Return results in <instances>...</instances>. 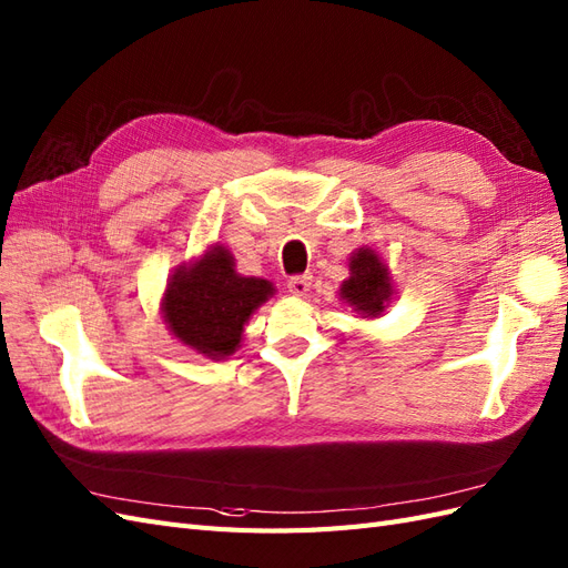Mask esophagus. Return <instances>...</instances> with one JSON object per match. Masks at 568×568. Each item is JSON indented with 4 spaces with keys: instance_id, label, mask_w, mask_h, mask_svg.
Masks as SVG:
<instances>
[{
    "instance_id": "esophagus-1",
    "label": "esophagus",
    "mask_w": 568,
    "mask_h": 568,
    "mask_svg": "<svg viewBox=\"0 0 568 568\" xmlns=\"http://www.w3.org/2000/svg\"><path fill=\"white\" fill-rule=\"evenodd\" d=\"M310 287H312V275H293V278L287 281V290L295 297H304L310 293Z\"/></svg>"
}]
</instances>
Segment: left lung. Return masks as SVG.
Returning <instances> with one entry per match:
<instances>
[{"instance_id": "obj_1", "label": "left lung", "mask_w": 568, "mask_h": 568, "mask_svg": "<svg viewBox=\"0 0 568 568\" xmlns=\"http://www.w3.org/2000/svg\"><path fill=\"white\" fill-rule=\"evenodd\" d=\"M339 300L362 318H378L393 302V278L383 256L368 245L349 256V278L339 285Z\"/></svg>"}]
</instances>
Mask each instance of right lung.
<instances>
[{"instance_id":"1","label":"right lung","mask_w":568,"mask_h":568,"mask_svg":"<svg viewBox=\"0 0 568 568\" xmlns=\"http://www.w3.org/2000/svg\"><path fill=\"white\" fill-rule=\"evenodd\" d=\"M273 295L271 281L237 273L231 250L216 242L173 268L159 310L178 343L221 362L237 352L250 316Z\"/></svg>"}]
</instances>
